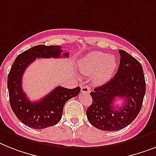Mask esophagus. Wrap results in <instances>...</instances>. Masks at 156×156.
Masks as SVG:
<instances>
[{
	"label": "esophagus",
	"mask_w": 156,
	"mask_h": 156,
	"mask_svg": "<svg viewBox=\"0 0 156 156\" xmlns=\"http://www.w3.org/2000/svg\"><path fill=\"white\" fill-rule=\"evenodd\" d=\"M91 90H90V87H87V86H83V87H81V92L82 93H90Z\"/></svg>",
	"instance_id": "34e87169"
}]
</instances>
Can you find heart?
Segmentation results:
<instances>
[{"label": "heart", "instance_id": "b5f03b06", "mask_svg": "<svg viewBox=\"0 0 156 156\" xmlns=\"http://www.w3.org/2000/svg\"><path fill=\"white\" fill-rule=\"evenodd\" d=\"M80 69L86 75H94L96 83H104L112 77L117 67L115 56L101 52H91L82 58Z\"/></svg>", "mask_w": 156, "mask_h": 156}]
</instances>
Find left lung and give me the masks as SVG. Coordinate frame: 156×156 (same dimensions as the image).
I'll return each instance as SVG.
<instances>
[{"instance_id": "8db88e82", "label": "left lung", "mask_w": 156, "mask_h": 156, "mask_svg": "<svg viewBox=\"0 0 156 156\" xmlns=\"http://www.w3.org/2000/svg\"><path fill=\"white\" fill-rule=\"evenodd\" d=\"M119 52L116 74L90 93L92 103L86 111L89 123L106 132L119 131L129 125L140 112L146 92L142 65L125 51L119 49ZM118 98L124 100L120 108L114 104Z\"/></svg>"}]
</instances>
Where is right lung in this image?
<instances>
[{"instance_id":"obj_1","label":"right lung","mask_w":156,"mask_h":156,"mask_svg":"<svg viewBox=\"0 0 156 156\" xmlns=\"http://www.w3.org/2000/svg\"><path fill=\"white\" fill-rule=\"evenodd\" d=\"M69 57L60 45L34 46L18 55L8 76V89L11 108L19 120L35 129L56 125L60 121L65 103L80 92V87L69 89L58 86L41 100L32 102L22 89L23 73L37 58Z\"/></svg>"}]
</instances>
